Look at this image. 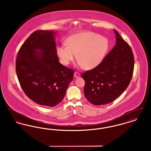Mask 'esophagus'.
<instances>
[{"mask_svg":"<svg viewBox=\"0 0 151 151\" xmlns=\"http://www.w3.org/2000/svg\"><path fill=\"white\" fill-rule=\"evenodd\" d=\"M80 76V75L78 72H75L74 73V77L75 78H78Z\"/></svg>","mask_w":151,"mask_h":151,"instance_id":"esophagus-1","label":"esophagus"}]
</instances>
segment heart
Returning <instances> with one entry per match:
<instances>
[{
    "instance_id": "obj_1",
    "label": "heart",
    "mask_w": 151,
    "mask_h": 151,
    "mask_svg": "<svg viewBox=\"0 0 151 151\" xmlns=\"http://www.w3.org/2000/svg\"><path fill=\"white\" fill-rule=\"evenodd\" d=\"M67 43L58 47V55L62 63L69 65L78 54L79 65L88 70L100 65L109 47L107 38L90 32L73 35L68 37Z\"/></svg>"
}]
</instances>
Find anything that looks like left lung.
<instances>
[{"label": "left lung", "instance_id": "obj_1", "mask_svg": "<svg viewBox=\"0 0 151 151\" xmlns=\"http://www.w3.org/2000/svg\"><path fill=\"white\" fill-rule=\"evenodd\" d=\"M116 44L96 68L82 74L85 80L84 93L87 100L94 105L115 100L126 89L131 80L134 58L129 45L118 32Z\"/></svg>", "mask_w": 151, "mask_h": 151}]
</instances>
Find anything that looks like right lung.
Returning a JSON list of instances; mask_svg holds the SVG:
<instances>
[{"label":"right lung","mask_w":151,"mask_h":151,"mask_svg":"<svg viewBox=\"0 0 151 151\" xmlns=\"http://www.w3.org/2000/svg\"><path fill=\"white\" fill-rule=\"evenodd\" d=\"M55 30H36L18 52L16 69L20 86L30 99L53 107L63 100L73 71L60 64Z\"/></svg>","instance_id":"obj_1"}]
</instances>
